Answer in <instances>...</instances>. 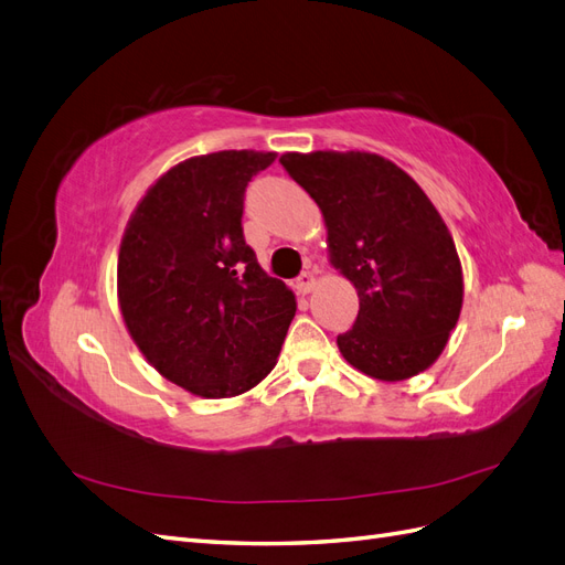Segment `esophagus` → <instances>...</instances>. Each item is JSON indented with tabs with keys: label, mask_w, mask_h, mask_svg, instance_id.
<instances>
[{
	"label": "esophagus",
	"mask_w": 565,
	"mask_h": 565,
	"mask_svg": "<svg viewBox=\"0 0 565 565\" xmlns=\"http://www.w3.org/2000/svg\"><path fill=\"white\" fill-rule=\"evenodd\" d=\"M297 292L299 295H309V292H313V287H316V278H313V273H301V276L297 278Z\"/></svg>",
	"instance_id": "34e87169"
}]
</instances>
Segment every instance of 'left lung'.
Returning <instances> with one entry per match:
<instances>
[{
  "label": "left lung",
  "mask_w": 565,
  "mask_h": 565,
  "mask_svg": "<svg viewBox=\"0 0 565 565\" xmlns=\"http://www.w3.org/2000/svg\"><path fill=\"white\" fill-rule=\"evenodd\" d=\"M280 164L316 200L330 264L361 301L353 328L337 337L347 363L380 382L429 370L465 299L452 235L434 202L377 152H285Z\"/></svg>",
  "instance_id": "obj_1"
}]
</instances>
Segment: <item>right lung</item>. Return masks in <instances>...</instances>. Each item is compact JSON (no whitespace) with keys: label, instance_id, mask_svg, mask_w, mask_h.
Returning <instances> with one entry per match:
<instances>
[{"label":"right lung","instance_id":"obj_1","mask_svg":"<svg viewBox=\"0 0 565 565\" xmlns=\"http://www.w3.org/2000/svg\"><path fill=\"white\" fill-rule=\"evenodd\" d=\"M276 152L218 150L174 164L125 228L117 301L134 344L164 380L231 398L276 367L295 292L268 278L243 235L245 188Z\"/></svg>","mask_w":565,"mask_h":565}]
</instances>
